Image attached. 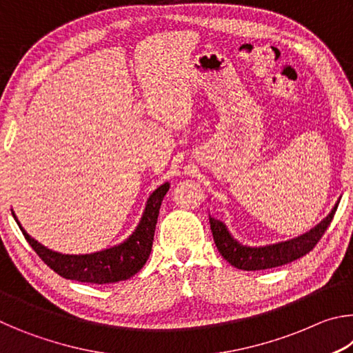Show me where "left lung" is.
Here are the masks:
<instances>
[{"instance_id":"8db88e82","label":"left lung","mask_w":353,"mask_h":353,"mask_svg":"<svg viewBox=\"0 0 353 353\" xmlns=\"http://www.w3.org/2000/svg\"><path fill=\"white\" fill-rule=\"evenodd\" d=\"M339 199L333 205L332 212L321 221L319 224L312 227L305 234L291 238L286 241H279L266 246H249V244L240 243L230 234L227 225L223 221L214 219L210 216V227L213 240L219 254L230 263L232 266L238 268L243 271H260L270 270V268H277L301 259L312 250L321 236L324 235L327 227L330 225L333 214L336 212Z\"/></svg>"}]
</instances>
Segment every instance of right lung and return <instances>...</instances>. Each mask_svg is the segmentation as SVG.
<instances>
[{
  "label": "right lung",
  "instance_id": "obj_1",
  "mask_svg": "<svg viewBox=\"0 0 353 353\" xmlns=\"http://www.w3.org/2000/svg\"><path fill=\"white\" fill-rule=\"evenodd\" d=\"M168 190L170 182H165L149 194L139 224L126 240L92 254H62L48 249L23 229L14 210H12V216L17 221L31 248L59 276L83 283H117L135 276L145 266L152 249L160 205Z\"/></svg>",
  "mask_w": 353,
  "mask_h": 353
}]
</instances>
